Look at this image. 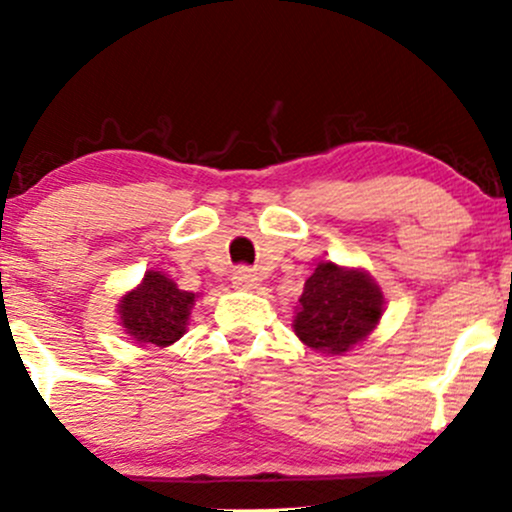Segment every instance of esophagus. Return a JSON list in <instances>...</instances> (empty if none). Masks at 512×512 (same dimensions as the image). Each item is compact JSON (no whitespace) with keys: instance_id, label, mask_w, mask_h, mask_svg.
<instances>
[{"instance_id":"esophagus-1","label":"esophagus","mask_w":512,"mask_h":512,"mask_svg":"<svg viewBox=\"0 0 512 512\" xmlns=\"http://www.w3.org/2000/svg\"><path fill=\"white\" fill-rule=\"evenodd\" d=\"M257 281H260L257 279V274L248 267H238L236 272H233V286H236V289H243V291L255 289Z\"/></svg>"}]
</instances>
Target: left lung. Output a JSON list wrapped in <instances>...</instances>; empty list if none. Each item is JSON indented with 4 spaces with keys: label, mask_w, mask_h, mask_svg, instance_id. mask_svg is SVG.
Instances as JSON below:
<instances>
[{
    "label": "left lung",
    "mask_w": 512,
    "mask_h": 512,
    "mask_svg": "<svg viewBox=\"0 0 512 512\" xmlns=\"http://www.w3.org/2000/svg\"><path fill=\"white\" fill-rule=\"evenodd\" d=\"M383 313V289L366 269L325 260L305 279L293 332L317 354L344 356L366 342Z\"/></svg>",
    "instance_id": "left-lung-1"
}]
</instances>
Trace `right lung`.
Here are the masks:
<instances>
[{"label":"right lung","mask_w":512,"mask_h":512,"mask_svg":"<svg viewBox=\"0 0 512 512\" xmlns=\"http://www.w3.org/2000/svg\"><path fill=\"white\" fill-rule=\"evenodd\" d=\"M197 293L182 291L168 274L149 269L134 289L117 303V320L139 346L175 344L187 332Z\"/></svg>","instance_id":"right-lung-1"}]
</instances>
